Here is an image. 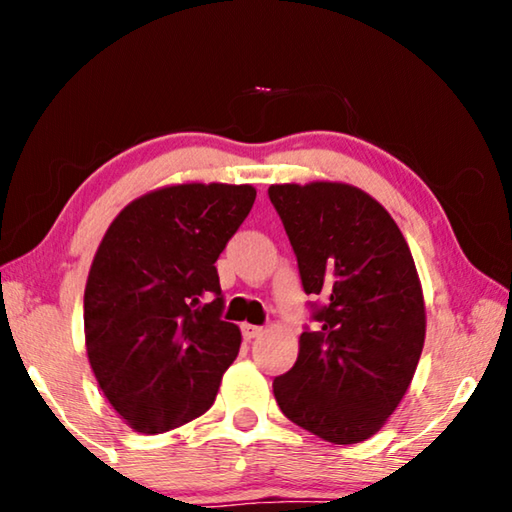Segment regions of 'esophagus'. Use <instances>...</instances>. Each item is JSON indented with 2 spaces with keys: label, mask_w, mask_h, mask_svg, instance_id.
Wrapping results in <instances>:
<instances>
[{
  "label": "esophagus",
  "mask_w": 512,
  "mask_h": 512,
  "mask_svg": "<svg viewBox=\"0 0 512 512\" xmlns=\"http://www.w3.org/2000/svg\"><path fill=\"white\" fill-rule=\"evenodd\" d=\"M241 334H244L246 341H253L257 339V336L264 334V327H257V325H250V323H244L241 325Z\"/></svg>",
  "instance_id": "obj_1"
}]
</instances>
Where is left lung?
<instances>
[{
    "mask_svg": "<svg viewBox=\"0 0 512 512\" xmlns=\"http://www.w3.org/2000/svg\"><path fill=\"white\" fill-rule=\"evenodd\" d=\"M316 327L275 377L277 406L334 445L381 429L409 388L424 345V300L409 244L375 198L343 183L271 185Z\"/></svg>",
    "mask_w": 512,
    "mask_h": 512,
    "instance_id": "obj_1",
    "label": "left lung"
}]
</instances>
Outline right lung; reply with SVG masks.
<instances>
[{
	"instance_id": "right-lung-1",
	"label": "right lung",
	"mask_w": 512,
	"mask_h": 512,
	"mask_svg": "<svg viewBox=\"0 0 512 512\" xmlns=\"http://www.w3.org/2000/svg\"><path fill=\"white\" fill-rule=\"evenodd\" d=\"M250 185H173L110 223L85 284V348L128 427L162 433L214 404L241 332L214 262L255 203Z\"/></svg>"
}]
</instances>
